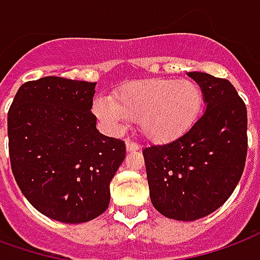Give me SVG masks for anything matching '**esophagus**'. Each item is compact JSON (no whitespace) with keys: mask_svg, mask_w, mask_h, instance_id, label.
Masks as SVG:
<instances>
[{"mask_svg":"<svg viewBox=\"0 0 260 260\" xmlns=\"http://www.w3.org/2000/svg\"><path fill=\"white\" fill-rule=\"evenodd\" d=\"M126 149H127L128 152L138 151V149H140V144L134 143V141H127V143H126Z\"/></svg>","mask_w":260,"mask_h":260,"instance_id":"obj_1","label":"esophagus"}]
</instances>
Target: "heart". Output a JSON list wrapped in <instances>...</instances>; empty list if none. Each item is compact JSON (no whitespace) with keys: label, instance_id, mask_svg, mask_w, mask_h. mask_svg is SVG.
<instances>
[{"label":"heart","instance_id":"heart-1","mask_svg":"<svg viewBox=\"0 0 260 260\" xmlns=\"http://www.w3.org/2000/svg\"><path fill=\"white\" fill-rule=\"evenodd\" d=\"M204 105L201 87L191 80L155 77L128 83L112 101L96 100L94 113L112 127L138 120L140 130L153 143H170L188 132Z\"/></svg>","mask_w":260,"mask_h":260}]
</instances>
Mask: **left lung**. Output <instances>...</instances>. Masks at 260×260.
I'll return each instance as SVG.
<instances>
[{
	"instance_id": "1",
	"label": "left lung",
	"mask_w": 260,
	"mask_h": 260,
	"mask_svg": "<svg viewBox=\"0 0 260 260\" xmlns=\"http://www.w3.org/2000/svg\"><path fill=\"white\" fill-rule=\"evenodd\" d=\"M206 111L174 141L144 148L149 197L169 219L192 221L226 202L247 159V107L227 79L190 72Z\"/></svg>"
}]
</instances>
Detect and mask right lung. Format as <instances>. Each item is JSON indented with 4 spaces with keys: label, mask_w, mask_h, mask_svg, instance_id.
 <instances>
[{
    "label": "right lung",
    "mask_w": 260,
    "mask_h": 260,
    "mask_svg": "<svg viewBox=\"0 0 260 260\" xmlns=\"http://www.w3.org/2000/svg\"><path fill=\"white\" fill-rule=\"evenodd\" d=\"M94 88L47 76L19 87L8 111L19 188L39 212L62 223H84L107 210L111 180L126 158L122 140L96 130Z\"/></svg>",
    "instance_id": "1"
}]
</instances>
